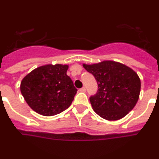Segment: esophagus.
Here are the masks:
<instances>
[{"instance_id":"1","label":"esophagus","mask_w":159,"mask_h":159,"mask_svg":"<svg viewBox=\"0 0 159 159\" xmlns=\"http://www.w3.org/2000/svg\"><path fill=\"white\" fill-rule=\"evenodd\" d=\"M79 91H81V92H86V88H85V87L81 88V89H79Z\"/></svg>"}]
</instances>
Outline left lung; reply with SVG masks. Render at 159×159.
<instances>
[{
  "mask_svg": "<svg viewBox=\"0 0 159 159\" xmlns=\"http://www.w3.org/2000/svg\"><path fill=\"white\" fill-rule=\"evenodd\" d=\"M83 67L92 73L98 91L90 96L92 108L102 118L117 120L135 107L141 91V81L131 68L119 62L104 61Z\"/></svg>",
  "mask_w": 159,
  "mask_h": 159,
  "instance_id": "1",
  "label": "left lung"
}]
</instances>
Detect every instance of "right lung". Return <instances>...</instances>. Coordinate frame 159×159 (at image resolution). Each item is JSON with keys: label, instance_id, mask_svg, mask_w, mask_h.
I'll list each match as a JSON object with an SVG mask.
<instances>
[{"label": "right lung", "instance_id": "add662e5", "mask_svg": "<svg viewBox=\"0 0 159 159\" xmlns=\"http://www.w3.org/2000/svg\"><path fill=\"white\" fill-rule=\"evenodd\" d=\"M67 65H46L28 73L20 90L27 104L38 114L52 116L66 110L77 93L67 75Z\"/></svg>", "mask_w": 159, "mask_h": 159}]
</instances>
